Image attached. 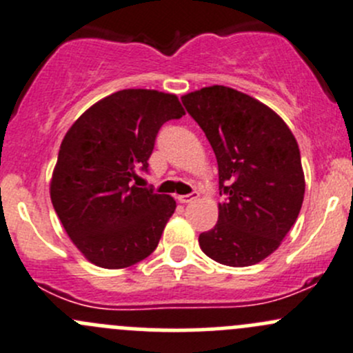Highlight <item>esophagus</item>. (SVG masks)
<instances>
[{"label":"esophagus","instance_id":"obj_1","mask_svg":"<svg viewBox=\"0 0 353 353\" xmlns=\"http://www.w3.org/2000/svg\"><path fill=\"white\" fill-rule=\"evenodd\" d=\"M199 194L196 193V191H193V193L190 194H183V196H177V199H179L181 203H193L194 199H198Z\"/></svg>","mask_w":353,"mask_h":353}]
</instances>
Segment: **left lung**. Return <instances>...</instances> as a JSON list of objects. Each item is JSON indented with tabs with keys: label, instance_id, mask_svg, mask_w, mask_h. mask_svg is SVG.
<instances>
[{
	"label": "left lung",
	"instance_id": "left-lung-1",
	"mask_svg": "<svg viewBox=\"0 0 353 353\" xmlns=\"http://www.w3.org/2000/svg\"><path fill=\"white\" fill-rule=\"evenodd\" d=\"M215 152L219 222L199 234V248L227 266H251L276 251L304 201L301 152L282 117L223 85L181 97Z\"/></svg>",
	"mask_w": 353,
	"mask_h": 353
}]
</instances>
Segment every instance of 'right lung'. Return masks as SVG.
Wrapping results in <instances>:
<instances>
[{"label":"right lung","instance_id":"right-lung-1","mask_svg":"<svg viewBox=\"0 0 353 353\" xmlns=\"http://www.w3.org/2000/svg\"><path fill=\"white\" fill-rule=\"evenodd\" d=\"M184 116L174 94L128 88L85 110L63 138L51 201L81 254L101 268H128L155 251L176 201L138 188L163 123Z\"/></svg>","mask_w":353,"mask_h":353}]
</instances>
